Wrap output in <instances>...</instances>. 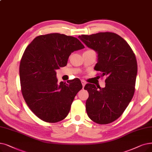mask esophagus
<instances>
[{
	"instance_id": "1",
	"label": "esophagus",
	"mask_w": 152,
	"mask_h": 152,
	"mask_svg": "<svg viewBox=\"0 0 152 152\" xmlns=\"http://www.w3.org/2000/svg\"><path fill=\"white\" fill-rule=\"evenodd\" d=\"M81 83H82V85H83V88H84L85 84H86V82H85L84 80H81Z\"/></svg>"
}]
</instances>
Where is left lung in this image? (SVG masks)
I'll list each match as a JSON object with an SVG mask.
<instances>
[{"instance_id": "8db88e82", "label": "left lung", "mask_w": 152, "mask_h": 152, "mask_svg": "<svg viewBox=\"0 0 152 152\" xmlns=\"http://www.w3.org/2000/svg\"><path fill=\"white\" fill-rule=\"evenodd\" d=\"M78 38L97 54L94 69L106 76L105 87L87 84L89 97L86 102L87 114L99 124L115 121L127 108L135 92L137 63L134 53L127 42L112 32H100Z\"/></svg>"}]
</instances>
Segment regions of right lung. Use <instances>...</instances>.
<instances>
[{"mask_svg": "<svg viewBox=\"0 0 152 152\" xmlns=\"http://www.w3.org/2000/svg\"><path fill=\"white\" fill-rule=\"evenodd\" d=\"M84 48L77 38L55 33L37 37L25 49L19 69L22 92L41 120L55 123L68 115L83 86L78 79L58 83L56 70L67 64L71 53Z\"/></svg>", "mask_w": 152, "mask_h": 152, "instance_id": "right-lung-1", "label": "right lung"}]
</instances>
